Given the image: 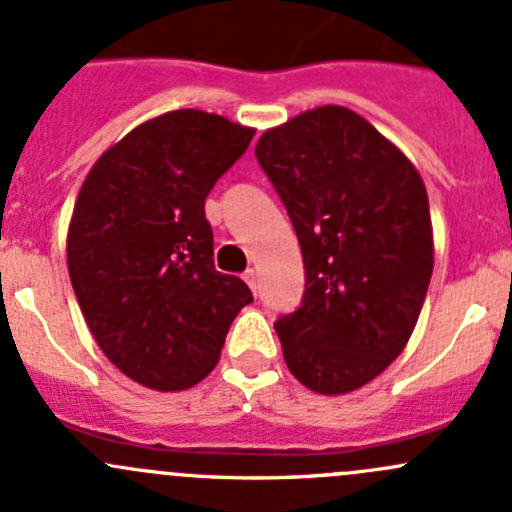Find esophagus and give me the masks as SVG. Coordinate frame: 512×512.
I'll use <instances>...</instances> for the list:
<instances>
[{
	"label": "esophagus",
	"instance_id": "1",
	"mask_svg": "<svg viewBox=\"0 0 512 512\" xmlns=\"http://www.w3.org/2000/svg\"><path fill=\"white\" fill-rule=\"evenodd\" d=\"M245 282H247V285H250L252 292L257 294V272L255 270H247L245 272Z\"/></svg>",
	"mask_w": 512,
	"mask_h": 512
}]
</instances>
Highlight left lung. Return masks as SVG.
<instances>
[{
    "instance_id": "left-lung-1",
    "label": "left lung",
    "mask_w": 512,
    "mask_h": 512,
    "mask_svg": "<svg viewBox=\"0 0 512 512\" xmlns=\"http://www.w3.org/2000/svg\"><path fill=\"white\" fill-rule=\"evenodd\" d=\"M255 156L304 260L302 304L275 322L287 369L317 394H349L401 354L421 314L433 272L426 185L344 106L270 128Z\"/></svg>"
}]
</instances>
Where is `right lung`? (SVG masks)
<instances>
[{"instance_id":"obj_1","label":"right lung","mask_w":512,"mask_h":512,"mask_svg":"<svg viewBox=\"0 0 512 512\" xmlns=\"http://www.w3.org/2000/svg\"><path fill=\"white\" fill-rule=\"evenodd\" d=\"M255 131L183 108L151 118L86 175L66 240L71 287L101 352L138 384L190 389L215 369L252 292L213 262L205 198Z\"/></svg>"}]
</instances>
